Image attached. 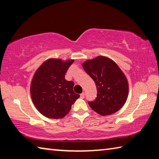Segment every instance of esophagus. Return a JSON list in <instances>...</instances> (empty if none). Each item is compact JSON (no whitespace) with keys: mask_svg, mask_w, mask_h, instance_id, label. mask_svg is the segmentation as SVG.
<instances>
[{"mask_svg":"<svg viewBox=\"0 0 159 159\" xmlns=\"http://www.w3.org/2000/svg\"><path fill=\"white\" fill-rule=\"evenodd\" d=\"M80 98H84L85 93H82L80 95Z\"/></svg>","mask_w":159,"mask_h":159,"instance_id":"obj_1","label":"esophagus"}]
</instances>
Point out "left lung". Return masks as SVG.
<instances>
[{"instance_id": "obj_1", "label": "left lung", "mask_w": 159, "mask_h": 159, "mask_svg": "<svg viewBox=\"0 0 159 159\" xmlns=\"http://www.w3.org/2000/svg\"><path fill=\"white\" fill-rule=\"evenodd\" d=\"M98 89L95 101L89 102L93 111L102 116L117 112L124 105L128 96V81L116 63L105 56H98L82 64Z\"/></svg>"}]
</instances>
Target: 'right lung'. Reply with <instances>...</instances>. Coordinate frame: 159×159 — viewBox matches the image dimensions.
I'll return each instance as SVG.
<instances>
[{
  "label": "right lung",
  "instance_id": "1",
  "mask_svg": "<svg viewBox=\"0 0 159 159\" xmlns=\"http://www.w3.org/2000/svg\"><path fill=\"white\" fill-rule=\"evenodd\" d=\"M74 60L50 58L35 72L30 85L34 104L44 116L59 119L69 112L80 95L74 92V83L65 79V74Z\"/></svg>",
  "mask_w": 159,
  "mask_h": 159
}]
</instances>
